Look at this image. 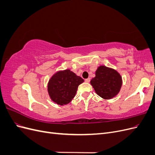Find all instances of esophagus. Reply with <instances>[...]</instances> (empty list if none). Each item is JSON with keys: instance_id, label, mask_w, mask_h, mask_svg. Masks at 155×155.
Segmentation results:
<instances>
[{"instance_id": "esophagus-1", "label": "esophagus", "mask_w": 155, "mask_h": 155, "mask_svg": "<svg viewBox=\"0 0 155 155\" xmlns=\"http://www.w3.org/2000/svg\"><path fill=\"white\" fill-rule=\"evenodd\" d=\"M90 81H91V79L90 78H87V79H86L85 80V81L86 83H89V82H90Z\"/></svg>"}]
</instances>
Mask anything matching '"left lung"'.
Returning a JSON list of instances; mask_svg holds the SVG:
<instances>
[{"label": "left lung", "instance_id": "8db88e82", "mask_svg": "<svg viewBox=\"0 0 155 155\" xmlns=\"http://www.w3.org/2000/svg\"><path fill=\"white\" fill-rule=\"evenodd\" d=\"M91 84L98 96L105 100L115 97L122 85V78L116 70L101 65L96 71V76Z\"/></svg>", "mask_w": 155, "mask_h": 155}]
</instances>
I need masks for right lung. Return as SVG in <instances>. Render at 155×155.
Instances as JSON below:
<instances>
[{
    "label": "right lung",
    "mask_w": 155,
    "mask_h": 155,
    "mask_svg": "<svg viewBox=\"0 0 155 155\" xmlns=\"http://www.w3.org/2000/svg\"><path fill=\"white\" fill-rule=\"evenodd\" d=\"M83 82L81 77L69 69L55 72L48 83L50 99L58 105H67L76 95L78 86Z\"/></svg>",
    "instance_id": "obj_1"
}]
</instances>
